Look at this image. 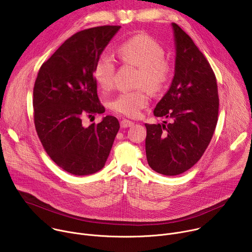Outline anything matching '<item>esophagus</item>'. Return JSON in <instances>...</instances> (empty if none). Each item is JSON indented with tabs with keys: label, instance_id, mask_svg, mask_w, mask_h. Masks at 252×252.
Listing matches in <instances>:
<instances>
[{
	"label": "esophagus",
	"instance_id": "obj_1",
	"mask_svg": "<svg viewBox=\"0 0 252 252\" xmlns=\"http://www.w3.org/2000/svg\"><path fill=\"white\" fill-rule=\"evenodd\" d=\"M133 122H131V121H129V120H122L121 121V126L123 127V128H126V127H130V126H133Z\"/></svg>",
	"mask_w": 252,
	"mask_h": 252
}]
</instances>
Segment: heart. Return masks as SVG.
<instances>
[{
	"instance_id": "1",
	"label": "heart",
	"mask_w": 252,
	"mask_h": 252,
	"mask_svg": "<svg viewBox=\"0 0 252 252\" xmlns=\"http://www.w3.org/2000/svg\"><path fill=\"white\" fill-rule=\"evenodd\" d=\"M118 54L126 64L139 67L138 85H146L154 93H159L169 81L171 66L164 58L160 44L146 33H138L125 41ZM116 63L107 54H101L94 66L93 75L97 86L103 91H110L114 86ZM150 94L146 88L124 91L110 101V109L127 118H136L149 104Z\"/></svg>"
}]
</instances>
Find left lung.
<instances>
[{"instance_id":"8db88e82","label":"left lung","mask_w":252,"mask_h":252,"mask_svg":"<svg viewBox=\"0 0 252 252\" xmlns=\"http://www.w3.org/2000/svg\"><path fill=\"white\" fill-rule=\"evenodd\" d=\"M176 47L171 86L154 115L170 120L148 125L146 153L149 165L163 175L181 174L202 157L219 117V91L213 70L189 35L172 23Z\"/></svg>"}]
</instances>
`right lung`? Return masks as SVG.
Masks as SVG:
<instances>
[{
  "label": "right lung",
  "mask_w": 252,
  "mask_h": 252,
  "mask_svg": "<svg viewBox=\"0 0 252 252\" xmlns=\"http://www.w3.org/2000/svg\"><path fill=\"white\" fill-rule=\"evenodd\" d=\"M121 26H100L76 32L46 61L33 86V122L42 145L63 170L88 175L100 170L120 129L106 116L85 127L84 117L104 113L93 70Z\"/></svg>",
  "instance_id": "1"
}]
</instances>
